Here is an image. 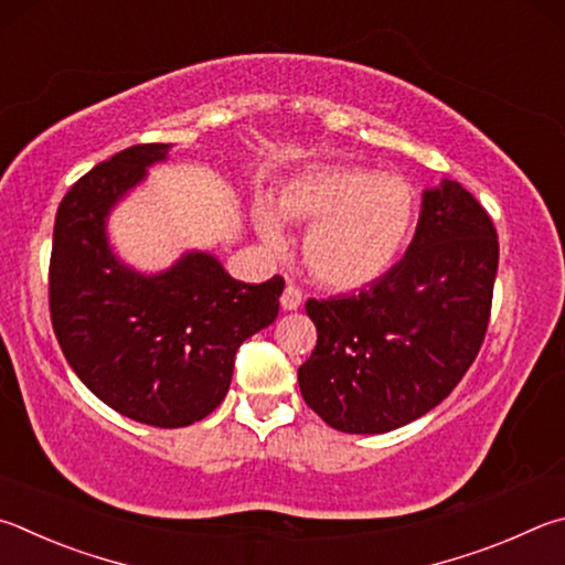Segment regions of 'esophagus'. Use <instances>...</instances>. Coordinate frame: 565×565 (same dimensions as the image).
<instances>
[{
  "mask_svg": "<svg viewBox=\"0 0 565 565\" xmlns=\"http://www.w3.org/2000/svg\"><path fill=\"white\" fill-rule=\"evenodd\" d=\"M280 305H282V310H298L300 308V305H302V290L298 288V285H288V288L282 290Z\"/></svg>",
  "mask_w": 565,
  "mask_h": 565,
  "instance_id": "1",
  "label": "esophagus"
}]
</instances>
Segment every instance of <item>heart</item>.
<instances>
[{
	"label": "heart",
	"mask_w": 565,
	"mask_h": 565,
	"mask_svg": "<svg viewBox=\"0 0 565 565\" xmlns=\"http://www.w3.org/2000/svg\"><path fill=\"white\" fill-rule=\"evenodd\" d=\"M277 213L310 223L302 253L310 273L338 290L362 288L387 273L407 243L417 195L402 175L360 166H324L280 188ZM257 231L280 247L285 233L270 207H257Z\"/></svg>",
	"instance_id": "obj_1"
}]
</instances>
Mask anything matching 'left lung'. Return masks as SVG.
I'll list each match as a JSON object with an SVG mask.
<instances>
[{"mask_svg": "<svg viewBox=\"0 0 565 565\" xmlns=\"http://www.w3.org/2000/svg\"><path fill=\"white\" fill-rule=\"evenodd\" d=\"M499 237L457 181L424 193L407 253L370 288L305 302L318 344L302 399L332 429L382 434L437 407L487 338Z\"/></svg>", "mask_w": 565, "mask_h": 565, "instance_id": "1", "label": "left lung"}]
</instances>
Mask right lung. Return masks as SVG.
<instances>
[{
  "label": "right lung",
  "mask_w": 565,
  "mask_h": 565,
  "mask_svg": "<svg viewBox=\"0 0 565 565\" xmlns=\"http://www.w3.org/2000/svg\"><path fill=\"white\" fill-rule=\"evenodd\" d=\"M166 143H136L94 166L56 211L49 312L66 362L108 407L175 429L223 402L241 344L277 318L285 280L237 282L215 257L185 255L143 277L118 265L104 217Z\"/></svg>",
  "instance_id": "right-lung-1"
}]
</instances>
